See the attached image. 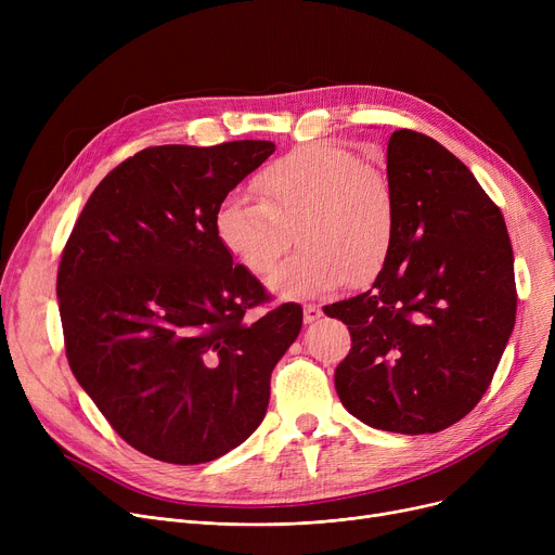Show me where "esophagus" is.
I'll list each match as a JSON object with an SVG mask.
<instances>
[{
    "label": "esophagus",
    "mask_w": 555,
    "mask_h": 555,
    "mask_svg": "<svg viewBox=\"0 0 555 555\" xmlns=\"http://www.w3.org/2000/svg\"><path fill=\"white\" fill-rule=\"evenodd\" d=\"M324 312H322V308L319 306H314V304H308V306H304V322L306 324H312V322H317L319 317H322Z\"/></svg>",
    "instance_id": "esophagus-1"
}]
</instances>
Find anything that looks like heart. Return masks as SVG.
<instances>
[{
	"label": "heart",
	"instance_id": "obj_1",
	"mask_svg": "<svg viewBox=\"0 0 555 555\" xmlns=\"http://www.w3.org/2000/svg\"><path fill=\"white\" fill-rule=\"evenodd\" d=\"M254 186L260 202L222 199L216 231L254 276H268L299 229L304 249L272 276L276 295L319 297L383 268L396 227L393 193L356 153L333 143L299 145L260 170Z\"/></svg>",
	"mask_w": 555,
	"mask_h": 555
}]
</instances>
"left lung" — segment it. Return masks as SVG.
Listing matches in <instances>:
<instances>
[{"label": "left lung", "instance_id": "obj_1", "mask_svg": "<svg viewBox=\"0 0 555 555\" xmlns=\"http://www.w3.org/2000/svg\"><path fill=\"white\" fill-rule=\"evenodd\" d=\"M396 227L366 293L326 306L351 333L335 369L362 423L434 434L475 410L515 326L517 289L504 216L439 141L396 130L387 145Z\"/></svg>", "mask_w": 555, "mask_h": 555}]
</instances>
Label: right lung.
Returning <instances> with one entry per match:
<instances>
[{
    "label": "right lung",
    "instance_id": "add662e5",
    "mask_svg": "<svg viewBox=\"0 0 555 555\" xmlns=\"http://www.w3.org/2000/svg\"><path fill=\"white\" fill-rule=\"evenodd\" d=\"M274 153L272 141L155 145L109 170L57 268L65 351L112 429L157 461L195 465L266 418L270 377L301 331L233 262L216 211Z\"/></svg>",
    "mask_w": 555,
    "mask_h": 555
}]
</instances>
